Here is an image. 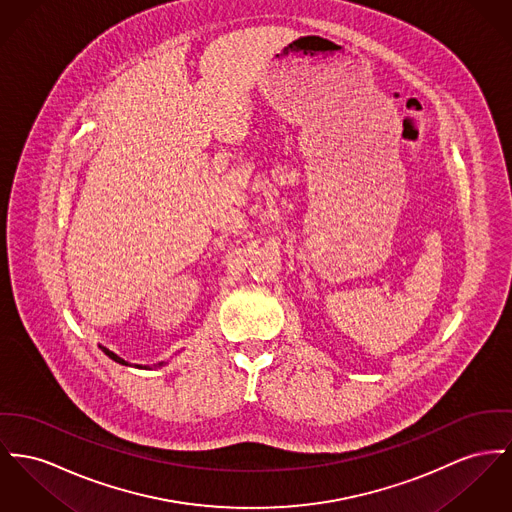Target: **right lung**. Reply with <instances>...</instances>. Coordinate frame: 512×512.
Returning a JSON list of instances; mask_svg holds the SVG:
<instances>
[{"instance_id": "add662e5", "label": "right lung", "mask_w": 512, "mask_h": 512, "mask_svg": "<svg viewBox=\"0 0 512 512\" xmlns=\"http://www.w3.org/2000/svg\"><path fill=\"white\" fill-rule=\"evenodd\" d=\"M99 347H101V349H103L104 355H108V357H110V359H112V361H116V363H120V365H126V367H128V365H130V363H128V361H124V359H122V357H118V355H116V353H114V351H110V349H106V347H104V345H99ZM134 367H137V369H149V367H143V365H134ZM159 367H163V363H159Z\"/></svg>"}]
</instances>
